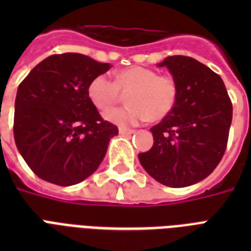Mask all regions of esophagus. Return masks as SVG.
Returning <instances> with one entry per match:
<instances>
[{
  "label": "esophagus",
  "instance_id": "1",
  "mask_svg": "<svg viewBox=\"0 0 251 251\" xmlns=\"http://www.w3.org/2000/svg\"><path fill=\"white\" fill-rule=\"evenodd\" d=\"M118 133L121 134V135H127V134H134V130L126 129V127H120V129H118Z\"/></svg>",
  "mask_w": 251,
  "mask_h": 251
}]
</instances>
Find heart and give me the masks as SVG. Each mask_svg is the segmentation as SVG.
Here are the masks:
<instances>
[{
	"instance_id": "obj_1",
	"label": "heart",
	"mask_w": 251,
	"mask_h": 251,
	"mask_svg": "<svg viewBox=\"0 0 251 251\" xmlns=\"http://www.w3.org/2000/svg\"><path fill=\"white\" fill-rule=\"evenodd\" d=\"M122 94H127V105L106 110L104 118L122 127L137 126L150 118L160 121L167 117L176 106L178 86L172 76L159 75L143 66H131L118 72L114 82L101 74L87 87L90 101L100 110L116 105Z\"/></svg>"
}]
</instances>
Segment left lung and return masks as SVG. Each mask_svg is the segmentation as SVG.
Here are the masks:
<instances>
[{
	"label": "left lung",
	"instance_id": "8db88e82",
	"mask_svg": "<svg viewBox=\"0 0 251 251\" xmlns=\"http://www.w3.org/2000/svg\"><path fill=\"white\" fill-rule=\"evenodd\" d=\"M159 66L177 82L178 99L171 113L150 129L152 149L138 157L157 182L190 186L210 176L226 152L232 102L220 75L191 57H167Z\"/></svg>",
	"mask_w": 251,
	"mask_h": 251
}]
</instances>
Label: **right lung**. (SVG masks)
<instances>
[{
  "label": "right lung",
  "mask_w": 251,
  "mask_h": 251,
  "mask_svg": "<svg viewBox=\"0 0 251 251\" xmlns=\"http://www.w3.org/2000/svg\"><path fill=\"white\" fill-rule=\"evenodd\" d=\"M110 69L80 53L47 57L19 84L14 139L32 172L44 181L70 186L99 168L117 126L104 121L87 87Z\"/></svg>",
  "instance_id": "right-lung-1"
}]
</instances>
